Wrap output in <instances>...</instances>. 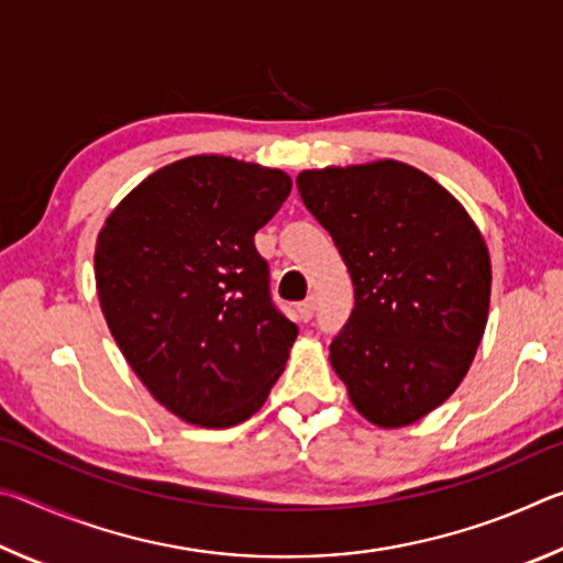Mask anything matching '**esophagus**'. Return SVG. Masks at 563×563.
Here are the masks:
<instances>
[{"label":"esophagus","instance_id":"esophagus-1","mask_svg":"<svg viewBox=\"0 0 563 563\" xmlns=\"http://www.w3.org/2000/svg\"><path fill=\"white\" fill-rule=\"evenodd\" d=\"M298 312H300V318L308 322V320H312V316H316V298H305L300 305H298Z\"/></svg>","mask_w":563,"mask_h":563}]
</instances>
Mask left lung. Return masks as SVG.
Listing matches in <instances>:
<instances>
[{
	"label": "left lung",
	"instance_id": "1",
	"mask_svg": "<svg viewBox=\"0 0 563 563\" xmlns=\"http://www.w3.org/2000/svg\"><path fill=\"white\" fill-rule=\"evenodd\" d=\"M298 190L355 288L330 342L332 369L369 422L412 424L460 387L479 347L487 243L450 190L399 161L302 170Z\"/></svg>",
	"mask_w": 563,
	"mask_h": 563
}]
</instances>
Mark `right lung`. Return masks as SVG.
I'll list each match as a JSON object with an SVG mask.
<instances>
[{"label": "right lung", "mask_w": 563, "mask_h": 563, "mask_svg": "<svg viewBox=\"0 0 563 563\" xmlns=\"http://www.w3.org/2000/svg\"><path fill=\"white\" fill-rule=\"evenodd\" d=\"M290 188L278 168L190 156L141 180L101 228L103 318L136 377L184 422H243L288 362L298 325L275 308L253 238Z\"/></svg>", "instance_id": "right-lung-1"}]
</instances>
